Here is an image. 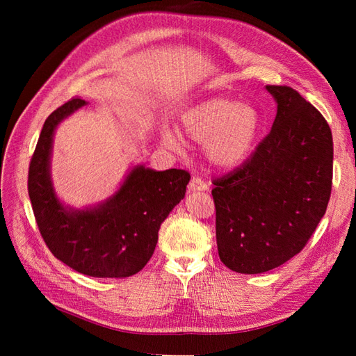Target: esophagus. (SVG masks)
I'll return each instance as SVG.
<instances>
[{"instance_id": "34e87169", "label": "esophagus", "mask_w": 356, "mask_h": 356, "mask_svg": "<svg viewBox=\"0 0 356 356\" xmlns=\"http://www.w3.org/2000/svg\"><path fill=\"white\" fill-rule=\"evenodd\" d=\"M208 188H209V186L200 177H193L190 184H188L190 191H207Z\"/></svg>"}]
</instances>
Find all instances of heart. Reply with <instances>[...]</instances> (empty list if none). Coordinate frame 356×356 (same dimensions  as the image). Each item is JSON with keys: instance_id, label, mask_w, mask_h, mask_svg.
I'll list each match as a JSON object with an SVG mask.
<instances>
[{"instance_id": "obj_1", "label": "heart", "mask_w": 356, "mask_h": 356, "mask_svg": "<svg viewBox=\"0 0 356 356\" xmlns=\"http://www.w3.org/2000/svg\"><path fill=\"white\" fill-rule=\"evenodd\" d=\"M181 126L184 134L199 144L213 165L236 168L250 156L261 117L251 105H243L227 98H212L182 114ZM163 143L178 149L179 138L172 132L163 134Z\"/></svg>"}]
</instances>
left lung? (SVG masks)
<instances>
[{"instance_id":"left-lung-1","label":"left lung","mask_w":356,"mask_h":356,"mask_svg":"<svg viewBox=\"0 0 356 356\" xmlns=\"http://www.w3.org/2000/svg\"><path fill=\"white\" fill-rule=\"evenodd\" d=\"M277 102L272 131L242 165L212 181L220 260L263 273L297 255L324 217L332 186L331 129L289 86H266Z\"/></svg>"}]
</instances>
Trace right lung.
I'll list each match as a JSON object with an SVG mask.
<instances>
[{
	"label": "right lung",
	"mask_w": 356,
	"mask_h": 356,
	"mask_svg": "<svg viewBox=\"0 0 356 356\" xmlns=\"http://www.w3.org/2000/svg\"><path fill=\"white\" fill-rule=\"evenodd\" d=\"M86 101L72 98L53 111L41 129L28 170L34 217L50 252L75 272L93 277H126L152 258L160 224L184 199L190 174L184 169L131 170L113 197L99 207H62L50 181V153L56 126Z\"/></svg>",
	"instance_id": "add662e5"
}]
</instances>
